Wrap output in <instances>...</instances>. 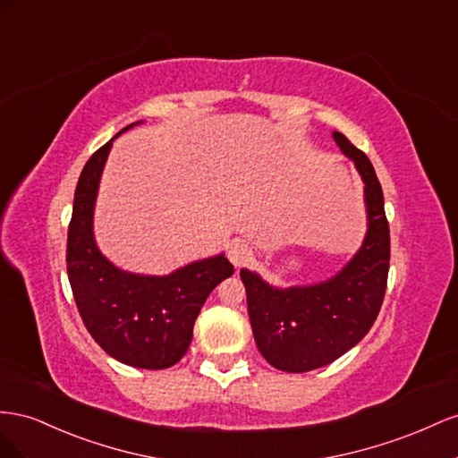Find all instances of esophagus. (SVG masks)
Listing matches in <instances>:
<instances>
[{"label":"esophagus","mask_w":458,"mask_h":458,"mask_svg":"<svg viewBox=\"0 0 458 458\" xmlns=\"http://www.w3.org/2000/svg\"><path fill=\"white\" fill-rule=\"evenodd\" d=\"M226 255H228V259L232 260V265L236 267V268H238V267H243L245 263H250V260L253 259L251 247L247 245L245 242H240V240L232 242V243L228 245Z\"/></svg>","instance_id":"1"}]
</instances>
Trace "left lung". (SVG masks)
I'll use <instances>...</instances> for the list:
<instances>
[{"instance_id": "8db88e82", "label": "left lung", "mask_w": 458, "mask_h": 458, "mask_svg": "<svg viewBox=\"0 0 458 458\" xmlns=\"http://www.w3.org/2000/svg\"><path fill=\"white\" fill-rule=\"evenodd\" d=\"M342 151L364 182L369 232L359 253L334 278L315 285L272 287L242 268L255 344L274 369L309 372L334 362L369 334L384 303L389 272V225L370 159L342 134Z\"/></svg>"}]
</instances>
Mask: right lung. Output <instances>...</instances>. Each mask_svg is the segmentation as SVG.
<instances>
[{
    "instance_id": "obj_1",
    "label": "right lung",
    "mask_w": 458,
    "mask_h": 458,
    "mask_svg": "<svg viewBox=\"0 0 458 458\" xmlns=\"http://www.w3.org/2000/svg\"><path fill=\"white\" fill-rule=\"evenodd\" d=\"M114 138L89 157L78 178L67 238V274L78 312L96 344L128 367L163 370L186 355L205 299L232 276L233 267L218 255L195 260L168 276H140L116 268L99 253L91 220Z\"/></svg>"
}]
</instances>
